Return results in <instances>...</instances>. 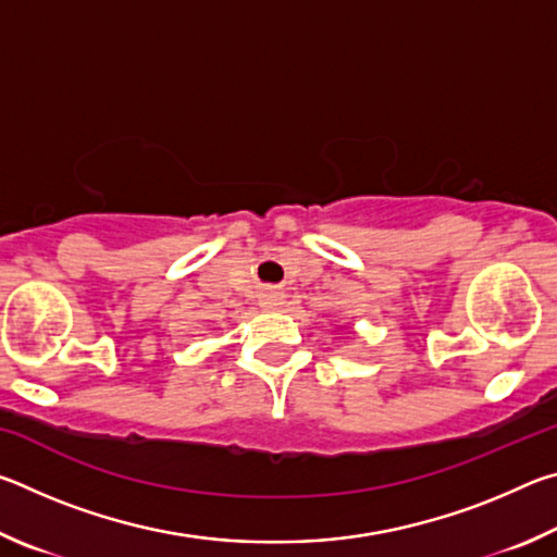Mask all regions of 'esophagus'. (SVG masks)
<instances>
[{
	"instance_id": "34e87169",
	"label": "esophagus",
	"mask_w": 557,
	"mask_h": 557,
	"mask_svg": "<svg viewBox=\"0 0 557 557\" xmlns=\"http://www.w3.org/2000/svg\"><path fill=\"white\" fill-rule=\"evenodd\" d=\"M258 301H260L262 309H280L282 305H285V295H282V292H277V289H262Z\"/></svg>"
}]
</instances>
